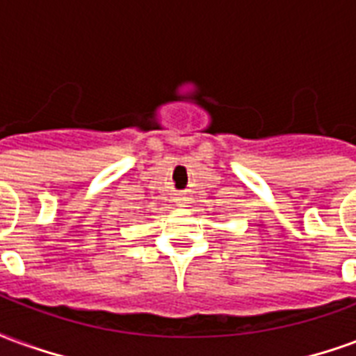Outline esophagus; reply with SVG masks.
Returning <instances> with one entry per match:
<instances>
[{
    "label": "esophagus",
    "mask_w": 356,
    "mask_h": 356,
    "mask_svg": "<svg viewBox=\"0 0 356 356\" xmlns=\"http://www.w3.org/2000/svg\"><path fill=\"white\" fill-rule=\"evenodd\" d=\"M175 202H177V206H181V208H186L188 206V196L186 194H177Z\"/></svg>",
    "instance_id": "34e87169"
}]
</instances>
